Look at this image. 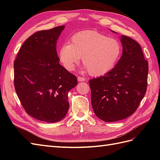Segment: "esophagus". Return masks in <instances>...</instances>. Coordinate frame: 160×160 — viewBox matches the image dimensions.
<instances>
[{"label": "esophagus", "instance_id": "1", "mask_svg": "<svg viewBox=\"0 0 160 160\" xmlns=\"http://www.w3.org/2000/svg\"><path fill=\"white\" fill-rule=\"evenodd\" d=\"M85 80H86V78L84 77H81V76L78 77V80L79 81V82H83V81H84Z\"/></svg>", "mask_w": 160, "mask_h": 160}]
</instances>
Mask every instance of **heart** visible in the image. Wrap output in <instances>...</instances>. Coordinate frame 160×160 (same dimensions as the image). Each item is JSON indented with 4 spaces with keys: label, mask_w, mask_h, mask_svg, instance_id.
I'll return each instance as SVG.
<instances>
[{
    "label": "heart",
    "mask_w": 160,
    "mask_h": 160,
    "mask_svg": "<svg viewBox=\"0 0 160 160\" xmlns=\"http://www.w3.org/2000/svg\"><path fill=\"white\" fill-rule=\"evenodd\" d=\"M119 40L93 30L74 33L69 44L60 47L58 57L68 71H73L82 57L84 69L92 76H100L109 72L116 65L122 55Z\"/></svg>",
    "instance_id": "obj_1"
}]
</instances>
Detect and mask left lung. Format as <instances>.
<instances>
[{
    "mask_svg": "<svg viewBox=\"0 0 160 160\" xmlns=\"http://www.w3.org/2000/svg\"><path fill=\"white\" fill-rule=\"evenodd\" d=\"M120 41L122 55L115 67L104 76L89 81L94 113L107 122L133 114L147 91L148 65L140 45L124 35Z\"/></svg>",
    "mask_w": 160,
    "mask_h": 160,
    "instance_id": "left-lung-1",
    "label": "left lung"
}]
</instances>
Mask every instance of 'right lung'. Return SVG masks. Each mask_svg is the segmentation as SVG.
Here are the masks:
<instances>
[{
    "label": "right lung",
    "mask_w": 160,
    "mask_h": 160,
    "mask_svg": "<svg viewBox=\"0 0 160 160\" xmlns=\"http://www.w3.org/2000/svg\"><path fill=\"white\" fill-rule=\"evenodd\" d=\"M64 25L33 33L20 47L14 61V87L30 116L56 122L69 110L68 92L77 78L59 63L57 40Z\"/></svg>",
    "instance_id": "right-lung-1"
}]
</instances>
